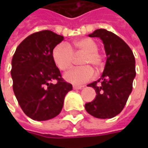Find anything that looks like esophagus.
Masks as SVG:
<instances>
[{
    "mask_svg": "<svg viewBox=\"0 0 148 148\" xmlns=\"http://www.w3.org/2000/svg\"><path fill=\"white\" fill-rule=\"evenodd\" d=\"M82 88V86H73V89H74V90H81V89Z\"/></svg>",
    "mask_w": 148,
    "mask_h": 148,
    "instance_id": "esophagus-1",
    "label": "esophagus"
}]
</instances>
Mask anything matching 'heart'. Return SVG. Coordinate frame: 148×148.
Segmentation results:
<instances>
[{
	"instance_id": "1",
	"label": "heart",
	"mask_w": 148,
	"mask_h": 148,
	"mask_svg": "<svg viewBox=\"0 0 148 148\" xmlns=\"http://www.w3.org/2000/svg\"><path fill=\"white\" fill-rule=\"evenodd\" d=\"M84 53L81 60L82 66L71 69L65 75V79L76 85H80L91 80L95 71L91 66L99 70L103 66V56L98 52V44L92 38H83L75 41L71 45L59 43L53 50V59L61 71L69 70L73 64L75 55Z\"/></svg>"
}]
</instances>
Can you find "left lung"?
I'll return each mask as SVG.
<instances>
[{
    "mask_svg": "<svg viewBox=\"0 0 148 148\" xmlns=\"http://www.w3.org/2000/svg\"><path fill=\"white\" fill-rule=\"evenodd\" d=\"M89 36L103 41L107 59L101 77L87 86L95 89L96 96L85 108L95 118L111 119L123 110L132 92L135 58L128 44L112 32L99 29Z\"/></svg>",
    "mask_w": 148,
    "mask_h": 148,
    "instance_id": "obj_1",
    "label": "left lung"
}]
</instances>
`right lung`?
Returning <instances> with one entry per match:
<instances>
[{
    "instance_id": "obj_1",
    "label": "right lung",
    "mask_w": 148,
    "mask_h": 148,
    "mask_svg": "<svg viewBox=\"0 0 148 148\" xmlns=\"http://www.w3.org/2000/svg\"><path fill=\"white\" fill-rule=\"evenodd\" d=\"M64 37L42 30L24 39L11 62L13 90L20 108L34 120L58 115L72 86L62 77L53 59V50ZM53 80L57 82L53 83Z\"/></svg>"
}]
</instances>
